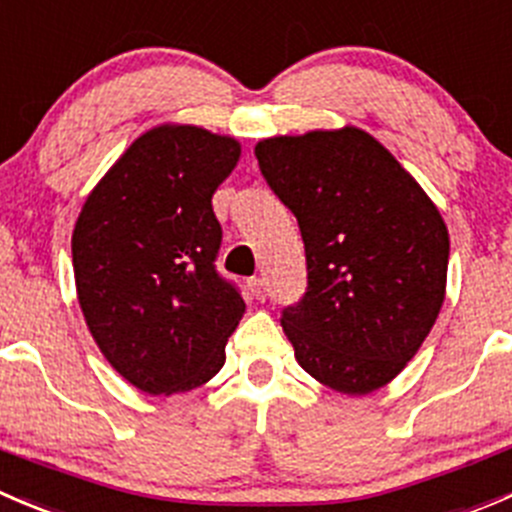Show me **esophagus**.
Here are the masks:
<instances>
[{
    "instance_id": "34e87169",
    "label": "esophagus",
    "mask_w": 512,
    "mask_h": 512,
    "mask_svg": "<svg viewBox=\"0 0 512 512\" xmlns=\"http://www.w3.org/2000/svg\"><path fill=\"white\" fill-rule=\"evenodd\" d=\"M247 290L252 292V297H255V300H265L267 297V287H265V280H262V277H252V280L247 282Z\"/></svg>"
}]
</instances>
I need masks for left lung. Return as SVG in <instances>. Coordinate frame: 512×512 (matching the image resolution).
I'll list each match as a JSON object with an SVG mask.
<instances>
[{"instance_id":"left-lung-1","label":"left lung","mask_w":512,"mask_h":512,"mask_svg":"<svg viewBox=\"0 0 512 512\" xmlns=\"http://www.w3.org/2000/svg\"><path fill=\"white\" fill-rule=\"evenodd\" d=\"M255 155L305 242L307 292L280 320L295 360L337 393H375L443 307L450 237L438 205L352 124L267 137Z\"/></svg>"}]
</instances>
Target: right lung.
Returning <instances> with one entry per match:
<instances>
[{"instance_id":"1","label":"right lung","mask_w":512,"mask_h":512,"mask_svg":"<svg viewBox=\"0 0 512 512\" xmlns=\"http://www.w3.org/2000/svg\"><path fill=\"white\" fill-rule=\"evenodd\" d=\"M240 155L230 135L155 124L104 172L74 222L84 322L104 360L147 395L212 380L245 315L212 265L222 240L212 195Z\"/></svg>"}]
</instances>
